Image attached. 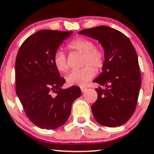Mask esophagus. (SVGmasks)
<instances>
[{
    "instance_id": "34e87169",
    "label": "esophagus",
    "mask_w": 154,
    "mask_h": 154,
    "mask_svg": "<svg viewBox=\"0 0 154 154\" xmlns=\"http://www.w3.org/2000/svg\"><path fill=\"white\" fill-rule=\"evenodd\" d=\"M81 90L82 92H84L85 91L87 90V88L86 87H81Z\"/></svg>"
}]
</instances>
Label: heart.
Returning a JSON list of instances; mask_svg holds the SVG:
<instances>
[{"label": "heart", "instance_id": "b5f03b06", "mask_svg": "<svg viewBox=\"0 0 154 154\" xmlns=\"http://www.w3.org/2000/svg\"><path fill=\"white\" fill-rule=\"evenodd\" d=\"M68 48L75 52L82 54L81 69L73 71L66 76V81L69 85H84L95 75L97 70L103 68L105 62V54L101 48L95 47L91 39L85 37H77L68 44ZM53 63L57 70L66 72L69 66L66 57L62 50H57L53 55ZM94 66L92 68L91 66Z\"/></svg>", "mask_w": 154, "mask_h": 154}]
</instances>
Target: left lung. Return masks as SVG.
<instances>
[{
  "label": "left lung",
  "instance_id": "8db88e82",
  "mask_svg": "<svg viewBox=\"0 0 154 154\" xmlns=\"http://www.w3.org/2000/svg\"><path fill=\"white\" fill-rule=\"evenodd\" d=\"M79 34L98 40L104 49L103 72L93 82L106 88L95 89L98 98L92 106L94 117L105 126L123 125L135 112L141 86L134 46L125 35L108 26L85 29Z\"/></svg>",
  "mask_w": 154,
  "mask_h": 154
}]
</instances>
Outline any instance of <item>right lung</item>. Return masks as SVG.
<instances>
[{
    "label": "right lung",
    "instance_id": "obj_1",
    "mask_svg": "<svg viewBox=\"0 0 154 154\" xmlns=\"http://www.w3.org/2000/svg\"><path fill=\"white\" fill-rule=\"evenodd\" d=\"M73 32L42 30L21 44L15 62L16 92L28 119L44 129L66 123L72 105L81 97L79 87L62 89L65 80L53 63V55Z\"/></svg>",
    "mask_w": 154,
    "mask_h": 154
}]
</instances>
